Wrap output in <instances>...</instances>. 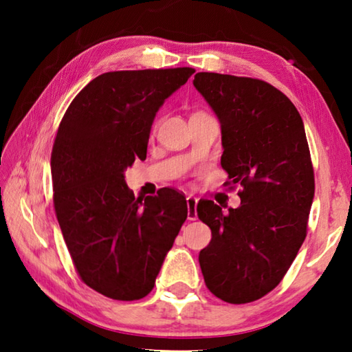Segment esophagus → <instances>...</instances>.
Wrapping results in <instances>:
<instances>
[{
  "mask_svg": "<svg viewBox=\"0 0 352 352\" xmlns=\"http://www.w3.org/2000/svg\"><path fill=\"white\" fill-rule=\"evenodd\" d=\"M186 204H188V219L189 220H197V204H199V199L192 197V195H189L186 199Z\"/></svg>",
  "mask_w": 352,
  "mask_h": 352,
  "instance_id": "esophagus-1",
  "label": "esophagus"
}]
</instances>
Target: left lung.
Segmentation results:
<instances>
[{"label":"left lung","mask_w":352,"mask_h":352,"mask_svg":"<svg viewBox=\"0 0 352 352\" xmlns=\"http://www.w3.org/2000/svg\"><path fill=\"white\" fill-rule=\"evenodd\" d=\"M192 83L220 121L225 184L242 186L236 210L199 201L197 216L212 234L200 269L211 294L245 305L281 283L306 239L315 178L305 124L264 80L197 73Z\"/></svg>","instance_id":"1"}]
</instances>
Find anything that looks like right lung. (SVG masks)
<instances>
[{
  "label": "right lung",
  "mask_w": 352,
  "mask_h": 352,
  "mask_svg": "<svg viewBox=\"0 0 352 352\" xmlns=\"http://www.w3.org/2000/svg\"><path fill=\"white\" fill-rule=\"evenodd\" d=\"M194 73H104L77 94L58 126L51 153L58 225L82 281L113 300H141L153 289L188 217L186 199L174 189L135 199L124 170L146 160L155 115Z\"/></svg>",
  "instance_id": "right-lung-1"
}]
</instances>
